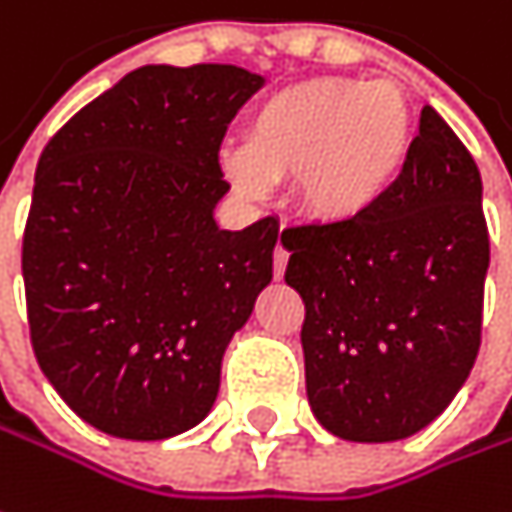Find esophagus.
<instances>
[{"mask_svg":"<svg viewBox=\"0 0 512 512\" xmlns=\"http://www.w3.org/2000/svg\"><path fill=\"white\" fill-rule=\"evenodd\" d=\"M287 260H290V252H287V246L278 240V246H275V278H281V275H284Z\"/></svg>","mask_w":512,"mask_h":512,"instance_id":"1","label":"esophagus"}]
</instances>
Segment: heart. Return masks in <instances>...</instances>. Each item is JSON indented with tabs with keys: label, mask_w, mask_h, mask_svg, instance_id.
Instances as JSON below:
<instances>
[{
	"label": "heart",
	"mask_w": 512,
	"mask_h": 512,
	"mask_svg": "<svg viewBox=\"0 0 512 512\" xmlns=\"http://www.w3.org/2000/svg\"><path fill=\"white\" fill-rule=\"evenodd\" d=\"M416 140L401 87L363 78H313L263 99L243 149L222 152L225 181L246 199L296 175V205L316 225H351L395 190Z\"/></svg>",
	"instance_id": "1"
}]
</instances>
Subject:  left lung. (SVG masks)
I'll list each match as a JSON object with an SVG mask.
<instances>
[{"instance_id":"left-lung-1","label":"left lung","mask_w":512,"mask_h":512,"mask_svg":"<svg viewBox=\"0 0 512 512\" xmlns=\"http://www.w3.org/2000/svg\"><path fill=\"white\" fill-rule=\"evenodd\" d=\"M469 149L431 108L395 190L351 225L281 234L302 296L304 384L325 431L395 442L428 428L481 349L489 234Z\"/></svg>"}]
</instances>
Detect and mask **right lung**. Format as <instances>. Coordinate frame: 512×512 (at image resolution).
I'll return each instance as SVG.
<instances>
[{
    "label": "right lung",
    "instance_id": "1",
    "mask_svg": "<svg viewBox=\"0 0 512 512\" xmlns=\"http://www.w3.org/2000/svg\"><path fill=\"white\" fill-rule=\"evenodd\" d=\"M234 64L122 75L49 140L23 237L37 363L119 440H169L210 413L222 354L272 281L278 219L216 225L219 143L263 87Z\"/></svg>",
    "mask_w": 512,
    "mask_h": 512
}]
</instances>
